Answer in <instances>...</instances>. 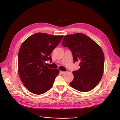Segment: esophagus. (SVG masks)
I'll return each instance as SVG.
<instances>
[{"instance_id":"obj_1","label":"esophagus","mask_w":120,"mask_h":120,"mask_svg":"<svg viewBox=\"0 0 120 120\" xmlns=\"http://www.w3.org/2000/svg\"><path fill=\"white\" fill-rule=\"evenodd\" d=\"M60 73L61 74H64L66 73V72H65V71H60Z\"/></svg>"}]
</instances>
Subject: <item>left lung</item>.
Wrapping results in <instances>:
<instances>
[{
    "instance_id": "obj_1",
    "label": "left lung",
    "mask_w": 120,
    "mask_h": 120,
    "mask_svg": "<svg viewBox=\"0 0 120 120\" xmlns=\"http://www.w3.org/2000/svg\"><path fill=\"white\" fill-rule=\"evenodd\" d=\"M62 45L71 50L74 63H80L79 70L72 72L74 78L70 86L81 92L93 90L103 74L105 57L101 48L90 37L82 33L65 35Z\"/></svg>"
}]
</instances>
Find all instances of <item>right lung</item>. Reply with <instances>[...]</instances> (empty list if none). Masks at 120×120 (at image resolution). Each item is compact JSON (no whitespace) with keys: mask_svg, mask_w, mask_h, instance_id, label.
<instances>
[{"mask_svg":"<svg viewBox=\"0 0 120 120\" xmlns=\"http://www.w3.org/2000/svg\"><path fill=\"white\" fill-rule=\"evenodd\" d=\"M63 36L39 33L22 44L18 55V73L24 86L31 93L40 95L52 86L59 71L44 63L48 60L52 62L50 54Z\"/></svg>","mask_w":120,"mask_h":120,"instance_id":"1","label":"right lung"}]
</instances>
